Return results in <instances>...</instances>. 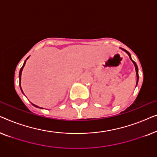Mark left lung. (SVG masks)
Segmentation results:
<instances>
[{
  "label": "left lung",
  "mask_w": 157,
  "mask_h": 157,
  "mask_svg": "<svg viewBox=\"0 0 157 157\" xmlns=\"http://www.w3.org/2000/svg\"><path fill=\"white\" fill-rule=\"evenodd\" d=\"M123 49V50L125 51V52L127 53V54L128 55V56H129V58H130V59H131V61H132L133 63H134V66H135V69H136V77H137V79H136V85H137V83H138V81H139V72H138V66H137V65H136V63H135V62L133 61V60L132 59V57H131V54H130V53L128 52V51H127L126 50H125V49H124V48H122Z\"/></svg>",
  "instance_id": "1"
}]
</instances>
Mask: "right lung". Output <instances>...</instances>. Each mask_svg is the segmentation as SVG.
I'll return each mask as SVG.
<instances>
[{
  "label": "right lung",
  "mask_w": 157,
  "mask_h": 157,
  "mask_svg": "<svg viewBox=\"0 0 157 157\" xmlns=\"http://www.w3.org/2000/svg\"><path fill=\"white\" fill-rule=\"evenodd\" d=\"M28 59H29V57L27 58L26 60H27ZM26 60H25V62H24V63H23V66H22V67H21V70H20V72H19V85H20V88H21V91H22V93H23V91H22V89H21V74H22V71H23V67H24V66H25V62H26ZM32 105H33V106H35V107H37V108H39V107H38V106H36V105H35V104H32ZM40 109H43V108H40Z\"/></svg>",
  "instance_id": "add662e5"
}]
</instances>
